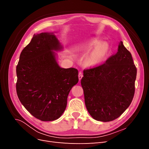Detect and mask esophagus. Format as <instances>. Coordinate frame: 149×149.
<instances>
[{
  "mask_svg": "<svg viewBox=\"0 0 149 149\" xmlns=\"http://www.w3.org/2000/svg\"><path fill=\"white\" fill-rule=\"evenodd\" d=\"M83 73L82 72H79V74H78V78H79V80L80 81L81 79V78H82V77H83Z\"/></svg>",
  "mask_w": 149,
  "mask_h": 149,
  "instance_id": "obj_1",
  "label": "esophagus"
}]
</instances>
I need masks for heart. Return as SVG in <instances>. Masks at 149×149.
Returning a JSON list of instances; mask_svg holds the SVG:
<instances>
[{
    "instance_id": "heart-1",
    "label": "heart",
    "mask_w": 149,
    "mask_h": 149,
    "mask_svg": "<svg viewBox=\"0 0 149 149\" xmlns=\"http://www.w3.org/2000/svg\"><path fill=\"white\" fill-rule=\"evenodd\" d=\"M94 48L87 58V63L89 65L94 66L100 64L105 58L109 49L107 43H102L98 38H91L81 47L82 51L88 52Z\"/></svg>"
}]
</instances>
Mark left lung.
<instances>
[{
  "instance_id": "8db88e82",
  "label": "left lung",
  "mask_w": 149,
  "mask_h": 149,
  "mask_svg": "<svg viewBox=\"0 0 149 149\" xmlns=\"http://www.w3.org/2000/svg\"><path fill=\"white\" fill-rule=\"evenodd\" d=\"M136 76L131 53L123 42L105 62L84 70L81 84L90 115L102 122L118 118L132 102Z\"/></svg>"
}]
</instances>
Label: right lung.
Segmentation results:
<instances>
[{
	"label": "right lung",
	"instance_id": "add662e5",
	"mask_svg": "<svg viewBox=\"0 0 149 149\" xmlns=\"http://www.w3.org/2000/svg\"><path fill=\"white\" fill-rule=\"evenodd\" d=\"M61 48L54 35H34L22 51L17 65L18 97L31 115L42 121L60 118L71 89L79 80L76 68L58 66L52 51Z\"/></svg>",
	"mask_w": 149,
	"mask_h": 149
}]
</instances>
